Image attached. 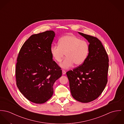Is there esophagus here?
<instances>
[{"instance_id":"obj_1","label":"esophagus","mask_w":124,"mask_h":124,"mask_svg":"<svg viewBox=\"0 0 124 124\" xmlns=\"http://www.w3.org/2000/svg\"><path fill=\"white\" fill-rule=\"evenodd\" d=\"M62 74H63V75H65L66 74V72L65 70H62Z\"/></svg>"}]
</instances>
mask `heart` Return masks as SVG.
<instances>
[{
    "instance_id": "b5f03b06",
    "label": "heart",
    "mask_w": 124,
    "mask_h": 124,
    "mask_svg": "<svg viewBox=\"0 0 124 124\" xmlns=\"http://www.w3.org/2000/svg\"><path fill=\"white\" fill-rule=\"evenodd\" d=\"M50 51L52 57L57 62H60L65 54L66 57L59 66L64 69H68L74 64L80 66L85 61L89 54V47L85 41L73 34H67L59 39L58 45H52Z\"/></svg>"
}]
</instances>
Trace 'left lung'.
I'll return each instance as SVG.
<instances>
[{"label": "left lung", "instance_id": "1", "mask_svg": "<svg viewBox=\"0 0 124 124\" xmlns=\"http://www.w3.org/2000/svg\"><path fill=\"white\" fill-rule=\"evenodd\" d=\"M89 43V52L85 61L80 66L69 71L67 75L70 91L76 101L88 103L99 97L107 85L108 58L98 39L78 32Z\"/></svg>", "mask_w": 124, "mask_h": 124}]
</instances>
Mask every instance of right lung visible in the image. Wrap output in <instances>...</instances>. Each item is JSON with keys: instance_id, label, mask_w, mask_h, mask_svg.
<instances>
[{"instance_id": "1", "label": "right lung", "mask_w": 124, "mask_h": 124, "mask_svg": "<svg viewBox=\"0 0 124 124\" xmlns=\"http://www.w3.org/2000/svg\"><path fill=\"white\" fill-rule=\"evenodd\" d=\"M55 36L53 31L32 35L22 46L17 57L16 85L23 95L35 103H43L51 98L53 85L62 76V70L50 51Z\"/></svg>"}]
</instances>
